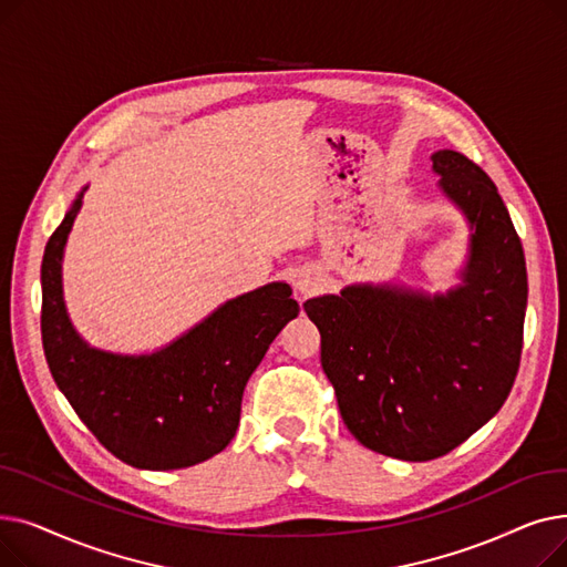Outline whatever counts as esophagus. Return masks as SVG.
<instances>
[{
  "instance_id": "esophagus-1",
  "label": "esophagus",
  "mask_w": 567,
  "mask_h": 567,
  "mask_svg": "<svg viewBox=\"0 0 567 567\" xmlns=\"http://www.w3.org/2000/svg\"><path fill=\"white\" fill-rule=\"evenodd\" d=\"M293 289H296V293L310 296L321 289V278L317 271H312V268H306V271H299L293 276Z\"/></svg>"
}]
</instances>
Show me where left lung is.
<instances>
[{
	"instance_id": "left-lung-1",
	"label": "left lung",
	"mask_w": 567,
	"mask_h": 567,
	"mask_svg": "<svg viewBox=\"0 0 567 567\" xmlns=\"http://www.w3.org/2000/svg\"><path fill=\"white\" fill-rule=\"evenodd\" d=\"M439 190L468 223L460 285H349L303 303L347 430L365 449L427 462L457 449L511 395L519 370L526 261L492 178L466 156L432 154Z\"/></svg>"
}]
</instances>
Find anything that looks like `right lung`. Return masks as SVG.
<instances>
[{
	"label": "right lung",
	"instance_id": "add662e5",
	"mask_svg": "<svg viewBox=\"0 0 567 567\" xmlns=\"http://www.w3.org/2000/svg\"><path fill=\"white\" fill-rule=\"evenodd\" d=\"M84 190L41 264V333L52 379L114 457L148 471L199 464L234 439L246 383L285 323L299 317V303L287 282H268L152 353L92 347L71 323L62 287L64 248Z\"/></svg>",
	"mask_w": 567,
	"mask_h": 567
}]
</instances>
